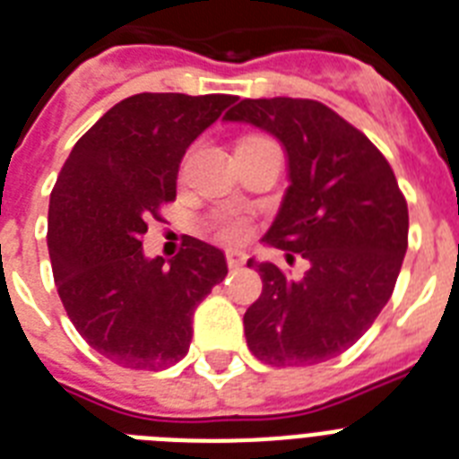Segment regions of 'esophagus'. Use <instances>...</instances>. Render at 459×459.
Segmentation results:
<instances>
[{
  "label": "esophagus",
  "instance_id": "esophagus-1",
  "mask_svg": "<svg viewBox=\"0 0 459 459\" xmlns=\"http://www.w3.org/2000/svg\"><path fill=\"white\" fill-rule=\"evenodd\" d=\"M226 262H229V269H240L247 262V255L240 250H229L226 252Z\"/></svg>",
  "mask_w": 459,
  "mask_h": 459
}]
</instances>
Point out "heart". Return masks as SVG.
Wrapping results in <instances>:
<instances>
[{"label":"heart","instance_id":"heart-1","mask_svg":"<svg viewBox=\"0 0 459 459\" xmlns=\"http://www.w3.org/2000/svg\"><path fill=\"white\" fill-rule=\"evenodd\" d=\"M216 233L223 238V240H230V243H238L247 236V223L238 216H226L221 221L216 223Z\"/></svg>","mask_w":459,"mask_h":459}]
</instances>
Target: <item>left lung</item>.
Listing matches in <instances>:
<instances>
[{
  "label": "left lung",
  "instance_id": "obj_1",
  "mask_svg": "<svg viewBox=\"0 0 459 459\" xmlns=\"http://www.w3.org/2000/svg\"><path fill=\"white\" fill-rule=\"evenodd\" d=\"M223 118L286 147L290 186L262 240L309 262L300 281L272 262H247L264 283L243 316L247 348L272 367L326 362L391 300L410 229L395 173L364 133L314 100H243Z\"/></svg>",
  "mask_w": 459,
  "mask_h": 459
}]
</instances>
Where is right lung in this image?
Returning <instances> with one entry per match:
<instances>
[{"mask_svg": "<svg viewBox=\"0 0 459 459\" xmlns=\"http://www.w3.org/2000/svg\"><path fill=\"white\" fill-rule=\"evenodd\" d=\"M233 95L143 92L111 107L68 154L49 197L47 247L59 298L92 350L126 369L186 357L193 314L229 273L197 238L164 264L140 238L176 200L180 159Z\"/></svg>", "mask_w": 459, "mask_h": 459, "instance_id": "add662e5", "label": "right lung"}]
</instances>
